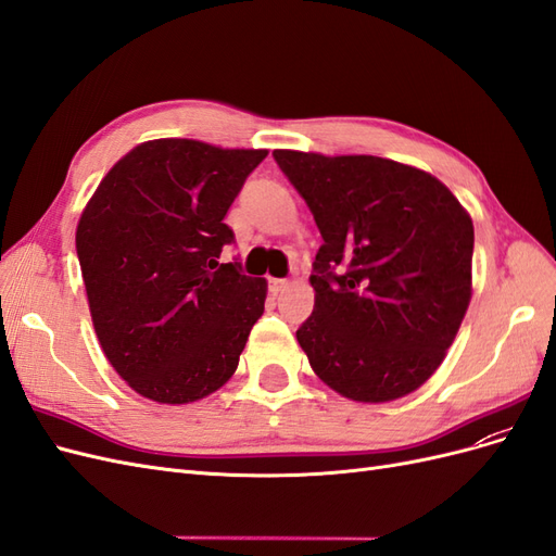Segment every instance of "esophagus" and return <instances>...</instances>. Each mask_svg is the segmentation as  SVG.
I'll use <instances>...</instances> for the list:
<instances>
[{"instance_id": "34e87169", "label": "esophagus", "mask_w": 556, "mask_h": 556, "mask_svg": "<svg viewBox=\"0 0 556 556\" xmlns=\"http://www.w3.org/2000/svg\"><path fill=\"white\" fill-rule=\"evenodd\" d=\"M288 280H285V278H268V292H271V294H278V292H282L285 288H288Z\"/></svg>"}]
</instances>
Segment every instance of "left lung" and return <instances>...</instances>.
I'll use <instances>...</instances> for the list:
<instances>
[{
  "label": "left lung",
  "mask_w": 556,
  "mask_h": 556,
  "mask_svg": "<svg viewBox=\"0 0 556 556\" xmlns=\"http://www.w3.org/2000/svg\"><path fill=\"white\" fill-rule=\"evenodd\" d=\"M323 233L296 341L341 396L394 401L445 359L470 301L473 223L445 185L374 155L274 150Z\"/></svg>",
  "instance_id": "left-lung-1"
}]
</instances>
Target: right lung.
Segmentation results:
<instances>
[{
	"mask_svg": "<svg viewBox=\"0 0 556 556\" xmlns=\"http://www.w3.org/2000/svg\"><path fill=\"white\" fill-rule=\"evenodd\" d=\"M266 150L146 141L99 182L76 229L97 339L134 392L190 403L233 376L266 280L241 262L225 215Z\"/></svg>",
	"mask_w": 556,
	"mask_h": 556,
	"instance_id": "1",
	"label": "right lung"
}]
</instances>
